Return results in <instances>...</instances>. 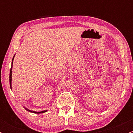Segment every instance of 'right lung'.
<instances>
[{
	"instance_id": "add662e5",
	"label": "right lung",
	"mask_w": 133,
	"mask_h": 133,
	"mask_svg": "<svg viewBox=\"0 0 133 133\" xmlns=\"http://www.w3.org/2000/svg\"><path fill=\"white\" fill-rule=\"evenodd\" d=\"M14 57H13V59H12V65H11V68H10V74H9V82H10V88H11V89H12V86H11V82H12V64H13ZM25 109H26V110H27V111H30V112H34V113H37V114L43 113V112H46V111H40V112H36V111H32L29 110V109H27V108H25Z\"/></svg>"
}]
</instances>
